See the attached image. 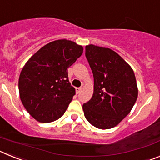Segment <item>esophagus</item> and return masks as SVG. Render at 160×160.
Returning <instances> with one entry per match:
<instances>
[{
	"mask_svg": "<svg viewBox=\"0 0 160 160\" xmlns=\"http://www.w3.org/2000/svg\"><path fill=\"white\" fill-rule=\"evenodd\" d=\"M82 87H77V88L75 89V90H76V93H77V94H79V93L81 92V90H82Z\"/></svg>",
	"mask_w": 160,
	"mask_h": 160,
	"instance_id": "1",
	"label": "esophagus"
}]
</instances>
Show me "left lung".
<instances>
[{
  "label": "left lung",
  "instance_id": "8db88e82",
  "mask_svg": "<svg viewBox=\"0 0 160 160\" xmlns=\"http://www.w3.org/2000/svg\"><path fill=\"white\" fill-rule=\"evenodd\" d=\"M86 58L94 75V94L82 105L86 118L99 129L118 125L130 113L138 97L131 66L116 52L94 45L86 46Z\"/></svg>",
  "mask_w": 160,
  "mask_h": 160
}]
</instances>
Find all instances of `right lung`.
<instances>
[{
	"label": "right lung",
	"instance_id": "obj_1",
	"mask_svg": "<svg viewBox=\"0 0 160 160\" xmlns=\"http://www.w3.org/2000/svg\"><path fill=\"white\" fill-rule=\"evenodd\" d=\"M82 46L66 39L49 42L32 55L19 77L20 98L26 111L40 122L62 116L75 94L68 68L82 55Z\"/></svg>",
	"mask_w": 160,
	"mask_h": 160
}]
</instances>
